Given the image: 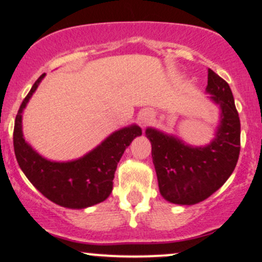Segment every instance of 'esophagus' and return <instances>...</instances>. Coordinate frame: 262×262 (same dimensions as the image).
I'll return each mask as SVG.
<instances>
[{
    "label": "esophagus",
    "instance_id": "34e87169",
    "mask_svg": "<svg viewBox=\"0 0 262 262\" xmlns=\"http://www.w3.org/2000/svg\"><path fill=\"white\" fill-rule=\"evenodd\" d=\"M138 119H139V123L141 125H146L148 123L152 121V114L149 111H143V112H140L139 118Z\"/></svg>",
    "mask_w": 262,
    "mask_h": 262
}]
</instances>
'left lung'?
Instances as JSON below:
<instances>
[{
	"mask_svg": "<svg viewBox=\"0 0 262 262\" xmlns=\"http://www.w3.org/2000/svg\"><path fill=\"white\" fill-rule=\"evenodd\" d=\"M208 98L219 108L214 138L202 146L189 145L173 134L148 127L159 189L170 203L192 206L212 196L236 166L240 121L229 85L208 69Z\"/></svg>",
	"mask_w": 262,
	"mask_h": 262,
	"instance_id": "8db88e82",
	"label": "left lung"
}]
</instances>
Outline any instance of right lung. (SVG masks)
<instances>
[{
  "mask_svg": "<svg viewBox=\"0 0 262 262\" xmlns=\"http://www.w3.org/2000/svg\"><path fill=\"white\" fill-rule=\"evenodd\" d=\"M45 77L35 81L18 111L13 132L14 154L20 170L43 196L52 202L71 209H85L103 202L113 188L117 165L124 150L141 135L137 124L113 132L95 149L70 161H53L44 158L25 139L23 111Z\"/></svg>",
  "mask_w": 262,
  "mask_h": 262,
  "instance_id": "right-lung-1",
  "label": "right lung"
}]
</instances>
